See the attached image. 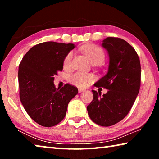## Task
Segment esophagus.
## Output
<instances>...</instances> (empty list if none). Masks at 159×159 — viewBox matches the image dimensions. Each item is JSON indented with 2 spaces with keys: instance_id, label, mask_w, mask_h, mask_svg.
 <instances>
[{
  "instance_id": "obj_1",
  "label": "esophagus",
  "mask_w": 159,
  "mask_h": 159,
  "mask_svg": "<svg viewBox=\"0 0 159 159\" xmlns=\"http://www.w3.org/2000/svg\"><path fill=\"white\" fill-rule=\"evenodd\" d=\"M85 89H82V88H79V93H83V92H85Z\"/></svg>"
}]
</instances>
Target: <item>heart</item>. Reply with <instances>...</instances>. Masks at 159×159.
<instances>
[{
	"mask_svg": "<svg viewBox=\"0 0 159 159\" xmlns=\"http://www.w3.org/2000/svg\"><path fill=\"white\" fill-rule=\"evenodd\" d=\"M82 50L90 59L91 62L93 64H100L105 58V53H104V50L98 45L93 44L88 45L83 47ZM74 51H70L65 56L63 61V66L64 68H69L71 66ZM93 80V75L83 73V72H76L69 77V81L73 85L79 88L86 87Z\"/></svg>",
	"mask_w": 159,
	"mask_h": 159,
	"instance_id": "1",
	"label": "heart"
}]
</instances>
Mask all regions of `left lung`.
Masks as SVG:
<instances>
[{
    "instance_id": "obj_1",
    "label": "left lung",
    "mask_w": 159,
    "mask_h": 159,
    "mask_svg": "<svg viewBox=\"0 0 159 159\" xmlns=\"http://www.w3.org/2000/svg\"><path fill=\"white\" fill-rule=\"evenodd\" d=\"M102 46L109 53V70L95 86L108 91L101 96L92 90L93 99L87 110L94 123L108 127L123 120L133 107L140 88L141 66L138 53L125 40L108 37Z\"/></svg>"
}]
</instances>
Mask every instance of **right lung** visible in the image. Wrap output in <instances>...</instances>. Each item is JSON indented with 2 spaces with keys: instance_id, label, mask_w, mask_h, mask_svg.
<instances>
[{
  "instance_id": "1",
  "label": "right lung",
  "mask_w": 159,
  "mask_h": 159,
  "mask_svg": "<svg viewBox=\"0 0 159 159\" xmlns=\"http://www.w3.org/2000/svg\"><path fill=\"white\" fill-rule=\"evenodd\" d=\"M72 43L44 42L32 47L19 66L20 98L29 116L44 127L56 125L64 119L78 88L65 84L54 85V76L62 71L65 56L74 48Z\"/></svg>"
}]
</instances>
